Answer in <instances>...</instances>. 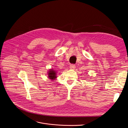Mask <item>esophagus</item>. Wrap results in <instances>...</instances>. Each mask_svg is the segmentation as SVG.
I'll list each match as a JSON object with an SVG mask.
<instances>
[{
  "mask_svg": "<svg viewBox=\"0 0 128 128\" xmlns=\"http://www.w3.org/2000/svg\"><path fill=\"white\" fill-rule=\"evenodd\" d=\"M76 68V66L74 64H71L70 66V69H74Z\"/></svg>",
  "mask_w": 128,
  "mask_h": 128,
  "instance_id": "1",
  "label": "esophagus"
}]
</instances>
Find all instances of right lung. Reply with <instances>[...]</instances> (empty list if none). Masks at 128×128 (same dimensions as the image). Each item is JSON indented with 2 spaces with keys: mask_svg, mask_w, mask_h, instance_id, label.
Segmentation results:
<instances>
[{
  "mask_svg": "<svg viewBox=\"0 0 128 128\" xmlns=\"http://www.w3.org/2000/svg\"><path fill=\"white\" fill-rule=\"evenodd\" d=\"M56 72L54 71V70H50L49 71V73H48V76L49 78L52 80H54L55 79V78H56Z\"/></svg>",
  "mask_w": 128,
  "mask_h": 128,
  "instance_id": "add662e5",
  "label": "right lung"
}]
</instances>
